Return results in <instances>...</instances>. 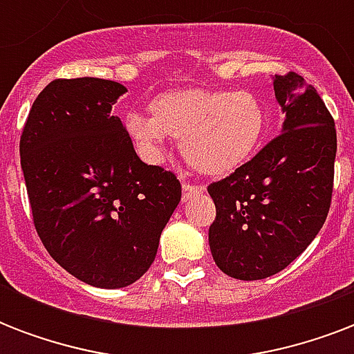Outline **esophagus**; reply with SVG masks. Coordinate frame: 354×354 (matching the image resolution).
Masks as SVG:
<instances>
[{"mask_svg":"<svg viewBox=\"0 0 354 354\" xmlns=\"http://www.w3.org/2000/svg\"><path fill=\"white\" fill-rule=\"evenodd\" d=\"M183 189V194H182V200L183 202H187L194 196V194H202L205 191V187L202 183H193V182H183L182 185Z\"/></svg>","mask_w":354,"mask_h":354,"instance_id":"34e87169","label":"esophagus"}]
</instances>
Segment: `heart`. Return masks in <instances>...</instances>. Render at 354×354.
<instances>
[{"label": "heart", "mask_w": 354, "mask_h": 354, "mask_svg": "<svg viewBox=\"0 0 354 354\" xmlns=\"http://www.w3.org/2000/svg\"><path fill=\"white\" fill-rule=\"evenodd\" d=\"M150 119L128 113L124 128L149 161L165 156V138L180 139L189 165L207 176L230 174L263 145L268 112L252 91L176 90L149 104Z\"/></svg>", "instance_id": "obj_1"}]
</instances>
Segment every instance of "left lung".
I'll return each mask as SVG.
<instances>
[{
    "label": "left lung",
    "instance_id": "8db88e82",
    "mask_svg": "<svg viewBox=\"0 0 354 354\" xmlns=\"http://www.w3.org/2000/svg\"><path fill=\"white\" fill-rule=\"evenodd\" d=\"M283 130L233 174L211 183L209 248L230 277L257 281L299 257L324 226L335 180L336 128L301 75L274 77Z\"/></svg>",
    "mask_w": 354,
    "mask_h": 354
}]
</instances>
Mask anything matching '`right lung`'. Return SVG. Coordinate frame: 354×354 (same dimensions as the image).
Segmentation results:
<instances>
[{
    "label": "right lung",
    "instance_id": "obj_1",
    "mask_svg": "<svg viewBox=\"0 0 354 354\" xmlns=\"http://www.w3.org/2000/svg\"><path fill=\"white\" fill-rule=\"evenodd\" d=\"M124 91L93 77L53 80L19 139L38 236L64 270L97 288L132 285L150 268L182 198L176 176L139 160L112 113Z\"/></svg>",
    "mask_w": 354,
    "mask_h": 354
}]
</instances>
